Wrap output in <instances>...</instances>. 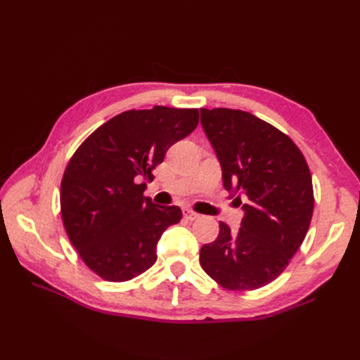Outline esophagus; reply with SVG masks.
Segmentation results:
<instances>
[{
  "mask_svg": "<svg viewBox=\"0 0 360 360\" xmlns=\"http://www.w3.org/2000/svg\"><path fill=\"white\" fill-rule=\"evenodd\" d=\"M184 218H186L187 221H195V219L200 218V213H196V212L190 210V209H186V210H184Z\"/></svg>",
  "mask_w": 360,
  "mask_h": 360,
  "instance_id": "esophagus-1",
  "label": "esophagus"
}]
</instances>
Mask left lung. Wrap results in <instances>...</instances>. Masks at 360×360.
I'll use <instances>...</instances> for the list:
<instances>
[{"mask_svg": "<svg viewBox=\"0 0 360 360\" xmlns=\"http://www.w3.org/2000/svg\"><path fill=\"white\" fill-rule=\"evenodd\" d=\"M201 125L224 188L244 210L238 232L219 221L218 238L201 248V267L226 289H258L286 269L307 236L314 210L309 167L290 137L250 112L201 108Z\"/></svg>", "mask_w": 360, "mask_h": 360, "instance_id": "8db88e82", "label": "left lung"}]
</instances>
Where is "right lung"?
Masks as SVG:
<instances>
[{
	"instance_id": "add662e5",
	"label": "right lung",
	"mask_w": 360,
	"mask_h": 360,
	"mask_svg": "<svg viewBox=\"0 0 360 360\" xmlns=\"http://www.w3.org/2000/svg\"><path fill=\"white\" fill-rule=\"evenodd\" d=\"M198 120L196 108L129 110L98 127L74 153L60 188L62 219L98 277L128 281L156 263L160 235L179 223L182 212L145 198V181H153L167 150Z\"/></svg>"
}]
</instances>
